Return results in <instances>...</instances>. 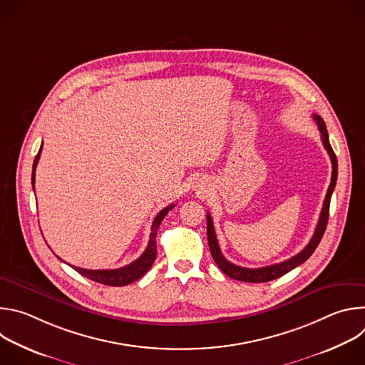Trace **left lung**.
<instances>
[{
    "label": "left lung",
    "instance_id": "obj_1",
    "mask_svg": "<svg viewBox=\"0 0 365 365\" xmlns=\"http://www.w3.org/2000/svg\"><path fill=\"white\" fill-rule=\"evenodd\" d=\"M314 120L317 121L318 124V128L321 131V138H322V143H324V147L327 148L329 158H331V162H332V176H331V185L328 187V192H327V196H325V200H324V206H322V211H321V217H319V221H318V225H317V230H315V234L314 237H312V240L309 241V244L299 252L296 254L294 257L286 259V262H282V263H277V264H273V266H267V267H259V269H247V267H240V266H235L232 264L231 262H228V259L222 255L221 252V248L218 245V240H217V234H215V230H214V222H212V218L210 214H206V231H207V244H210V250H211V254H212V258L214 262L217 263V266L231 279L234 280H238V282H247V283H264V282H270V280H274L277 277H282L283 274L289 273L290 270L296 269L297 266H300L302 263H304L306 259L314 254V251L317 250V247L319 245L322 237H324V232L327 230V224H328V217H329V203H331V196H332V192L335 189V185H336V178H338V162H336V155L329 144V135H328V131H327V125H325V121L314 114Z\"/></svg>",
    "mask_w": 365,
    "mask_h": 365
}]
</instances>
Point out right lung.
Segmentation results:
<instances>
[{
    "instance_id": "obj_1",
    "label": "right lung",
    "mask_w": 365,
    "mask_h": 365,
    "mask_svg": "<svg viewBox=\"0 0 365 365\" xmlns=\"http://www.w3.org/2000/svg\"><path fill=\"white\" fill-rule=\"evenodd\" d=\"M43 144V143H41ZM40 153H41V145L40 150L36 155L34 163H33V173H31V185L34 189V176H36V166L38 163L40 159ZM175 203L169 205L165 210H162L158 217L154 218L153 225H151V232H150V240H148V245L145 248V251L135 259V262L130 263L125 267L121 269H115V270H86V269H81V267H75L72 266L79 274L88 277L89 280H93L96 283H102L107 286H127L135 280H138L140 277H143L151 267V264L154 263L155 255H158V245H155V235H158V230L162 224V221L165 220V217L169 214L170 210H173ZM61 259V258H59Z\"/></svg>"
}]
</instances>
